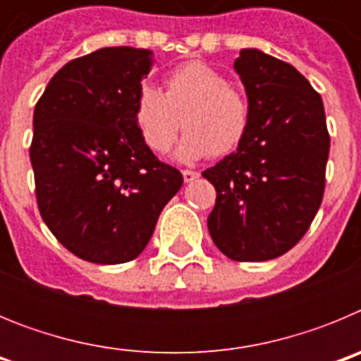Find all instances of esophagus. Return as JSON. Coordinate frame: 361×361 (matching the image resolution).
I'll use <instances>...</instances> for the list:
<instances>
[{"instance_id": "obj_1", "label": "esophagus", "mask_w": 361, "mask_h": 361, "mask_svg": "<svg viewBox=\"0 0 361 361\" xmlns=\"http://www.w3.org/2000/svg\"><path fill=\"white\" fill-rule=\"evenodd\" d=\"M183 177H184V183H193V180L199 177V173L191 170H183Z\"/></svg>"}]
</instances>
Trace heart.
I'll list each match as a JSON object with an SVG mask.
<instances>
[{
    "label": "heart",
    "instance_id": "heart-1",
    "mask_svg": "<svg viewBox=\"0 0 361 361\" xmlns=\"http://www.w3.org/2000/svg\"><path fill=\"white\" fill-rule=\"evenodd\" d=\"M133 119L149 149L166 153L188 130L177 155L195 161L237 149L247 135L251 108L224 73L202 61H190L170 72L166 90L145 85L139 90Z\"/></svg>",
    "mask_w": 361,
    "mask_h": 361
}]
</instances>
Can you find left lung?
<instances>
[{
    "label": "left lung",
    "mask_w": 361,
    "mask_h": 361,
    "mask_svg": "<svg viewBox=\"0 0 361 361\" xmlns=\"http://www.w3.org/2000/svg\"><path fill=\"white\" fill-rule=\"evenodd\" d=\"M235 70L247 94L251 123L237 152L202 171L216 190L208 229L237 262L288 253L320 208L329 157L322 97L289 63L240 50Z\"/></svg>",
    "instance_id": "left-lung-1"
}]
</instances>
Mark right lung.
<instances>
[{"instance_id": "obj_1", "label": "right lung", "mask_w": 361, "mask_h": 361, "mask_svg": "<svg viewBox=\"0 0 361 361\" xmlns=\"http://www.w3.org/2000/svg\"><path fill=\"white\" fill-rule=\"evenodd\" d=\"M152 52L108 47L66 63L34 110L37 208L70 253L94 264L142 253L183 175L142 141L133 108Z\"/></svg>"}]
</instances>
